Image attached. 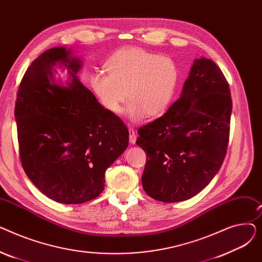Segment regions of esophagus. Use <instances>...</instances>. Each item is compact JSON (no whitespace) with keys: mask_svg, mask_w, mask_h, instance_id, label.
Returning a JSON list of instances; mask_svg holds the SVG:
<instances>
[{"mask_svg":"<svg viewBox=\"0 0 262 262\" xmlns=\"http://www.w3.org/2000/svg\"><path fill=\"white\" fill-rule=\"evenodd\" d=\"M137 140V135L133 128H129V142L132 144H135Z\"/></svg>","mask_w":262,"mask_h":262,"instance_id":"1","label":"esophagus"}]
</instances>
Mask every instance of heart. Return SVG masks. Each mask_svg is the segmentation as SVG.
Returning a JSON list of instances; mask_svg holds the SVG:
<instances>
[{
  "label": "heart",
  "mask_w": 262,
  "mask_h": 262,
  "mask_svg": "<svg viewBox=\"0 0 262 262\" xmlns=\"http://www.w3.org/2000/svg\"><path fill=\"white\" fill-rule=\"evenodd\" d=\"M106 71L93 72L89 86L100 104L119 115L126 99V118L140 123L146 117L161 116L172 104L180 84L177 63L161 54L139 48L115 53L106 61Z\"/></svg>",
  "instance_id": "heart-1"
}]
</instances>
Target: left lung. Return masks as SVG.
I'll list each match as a JSON object with an SVG mask.
<instances>
[{
	"instance_id": "1",
	"label": "left lung",
	"mask_w": 262,
	"mask_h": 262,
	"mask_svg": "<svg viewBox=\"0 0 262 262\" xmlns=\"http://www.w3.org/2000/svg\"><path fill=\"white\" fill-rule=\"evenodd\" d=\"M231 108L221 69L211 59H194L178 100L138 129L136 143L146 153L141 181L147 195L182 202L212 181L226 155Z\"/></svg>"
}]
</instances>
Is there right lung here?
Instances as JSON below:
<instances>
[{
	"label": "right lung",
	"mask_w": 262,
	"mask_h": 262,
	"mask_svg": "<svg viewBox=\"0 0 262 262\" xmlns=\"http://www.w3.org/2000/svg\"><path fill=\"white\" fill-rule=\"evenodd\" d=\"M67 71L56 78V68ZM72 49L52 48L21 80L15 118L22 167L51 200L81 204L98 198L105 172L128 146V129L79 80Z\"/></svg>",
	"instance_id": "obj_1"
}]
</instances>
